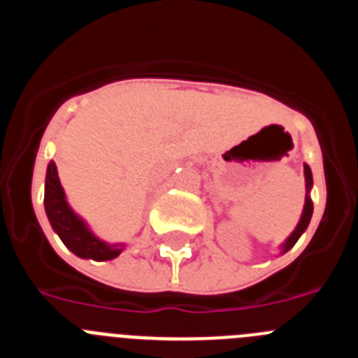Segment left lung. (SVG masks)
<instances>
[{"label":"left lung","mask_w":358,"mask_h":358,"mask_svg":"<svg viewBox=\"0 0 358 358\" xmlns=\"http://www.w3.org/2000/svg\"><path fill=\"white\" fill-rule=\"evenodd\" d=\"M305 181H306V199H305V208H303V215H301V220H299V224H297V227L294 229L292 235L287 238V242L281 245L283 248V252L289 251V249L294 248V243L299 240V236L305 233V229L308 227L310 224V218H312V213H314V204H312V199H310V188H312V170H310L308 164H305Z\"/></svg>","instance_id":"8db88e82"}]
</instances>
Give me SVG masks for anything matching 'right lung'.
<instances>
[{"instance_id":"1","label":"right lung","mask_w":358,"mask_h":358,"mask_svg":"<svg viewBox=\"0 0 358 358\" xmlns=\"http://www.w3.org/2000/svg\"><path fill=\"white\" fill-rule=\"evenodd\" d=\"M44 210L48 215L53 231L61 236L66 248L80 258H91L96 262L113 260L122 252V243H106L87 229L82 218L73 213L66 202L64 189H62L57 166L50 161L46 170V182H44Z\"/></svg>"}]
</instances>
